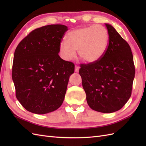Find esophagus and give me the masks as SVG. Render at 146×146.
Instances as JSON below:
<instances>
[{"label": "esophagus", "instance_id": "obj_1", "mask_svg": "<svg viewBox=\"0 0 146 146\" xmlns=\"http://www.w3.org/2000/svg\"><path fill=\"white\" fill-rule=\"evenodd\" d=\"M79 69H80V67L76 65V66H75V72H78L79 71Z\"/></svg>", "mask_w": 146, "mask_h": 146}]
</instances>
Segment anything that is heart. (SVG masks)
Returning <instances> with one entry per match:
<instances>
[{
    "label": "heart",
    "mask_w": 146,
    "mask_h": 146,
    "mask_svg": "<svg viewBox=\"0 0 146 146\" xmlns=\"http://www.w3.org/2000/svg\"><path fill=\"white\" fill-rule=\"evenodd\" d=\"M68 41L63 40L59 50L61 58L70 61L79 56L89 63L99 61L107 52L109 43L107 29L100 25L85 26L71 30L67 35Z\"/></svg>",
    "instance_id": "1"
}]
</instances>
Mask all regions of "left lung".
<instances>
[{
	"label": "left lung",
	"instance_id": "obj_1",
	"mask_svg": "<svg viewBox=\"0 0 146 146\" xmlns=\"http://www.w3.org/2000/svg\"><path fill=\"white\" fill-rule=\"evenodd\" d=\"M107 52L99 61L81 64L79 74L90 107L110 113L121 109L130 99L135 68L131 48L113 26Z\"/></svg>",
	"mask_w": 146,
	"mask_h": 146
}]
</instances>
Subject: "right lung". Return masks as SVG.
Segmentation results:
<instances>
[{"mask_svg": "<svg viewBox=\"0 0 146 146\" xmlns=\"http://www.w3.org/2000/svg\"><path fill=\"white\" fill-rule=\"evenodd\" d=\"M68 30L61 24L32 31L17 45L12 79L16 96L27 111L43 114L62 105L74 64L58 55L60 44Z\"/></svg>", "mask_w": 146, "mask_h": 146, "instance_id": "add662e5", "label": "right lung"}]
</instances>
